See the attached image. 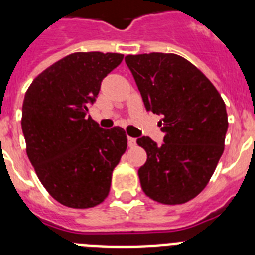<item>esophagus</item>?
I'll use <instances>...</instances> for the list:
<instances>
[{
	"instance_id": "esophagus-1",
	"label": "esophagus",
	"mask_w": 255,
	"mask_h": 255,
	"mask_svg": "<svg viewBox=\"0 0 255 255\" xmlns=\"http://www.w3.org/2000/svg\"><path fill=\"white\" fill-rule=\"evenodd\" d=\"M128 145H129L130 148H134L135 145H136V139L135 138H128Z\"/></svg>"
}]
</instances>
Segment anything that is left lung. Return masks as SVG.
<instances>
[{
	"instance_id": "left-lung-1",
	"label": "left lung",
	"mask_w": 255,
	"mask_h": 255,
	"mask_svg": "<svg viewBox=\"0 0 255 255\" xmlns=\"http://www.w3.org/2000/svg\"><path fill=\"white\" fill-rule=\"evenodd\" d=\"M125 62L147 111L161 115V145L149 136L138 171L143 191L163 204H182L206 188L224 153L227 112L222 97L199 69L175 53L129 55Z\"/></svg>"
}]
</instances>
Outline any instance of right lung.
<instances>
[{
  "label": "right lung",
  "instance_id": "right-lung-1",
  "mask_svg": "<svg viewBox=\"0 0 255 255\" xmlns=\"http://www.w3.org/2000/svg\"><path fill=\"white\" fill-rule=\"evenodd\" d=\"M123 58L71 53L39 74L25 93L21 128L29 161L51 197L70 208L102 203L128 147L123 128L102 129L88 116L102 80Z\"/></svg>",
  "mask_w": 255,
  "mask_h": 255
}]
</instances>
